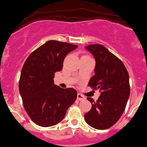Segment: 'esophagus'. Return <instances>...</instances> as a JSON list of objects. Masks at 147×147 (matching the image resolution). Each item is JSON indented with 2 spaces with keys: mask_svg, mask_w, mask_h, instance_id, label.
Wrapping results in <instances>:
<instances>
[{
  "mask_svg": "<svg viewBox=\"0 0 147 147\" xmlns=\"http://www.w3.org/2000/svg\"><path fill=\"white\" fill-rule=\"evenodd\" d=\"M77 100H85V97L84 96H82V94H78L77 95Z\"/></svg>",
  "mask_w": 147,
  "mask_h": 147,
  "instance_id": "esophagus-1",
  "label": "esophagus"
}]
</instances>
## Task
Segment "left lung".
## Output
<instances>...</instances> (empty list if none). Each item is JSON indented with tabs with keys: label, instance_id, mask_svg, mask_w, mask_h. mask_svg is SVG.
Instances as JSON below:
<instances>
[{
	"label": "left lung",
	"instance_id": "obj_1",
	"mask_svg": "<svg viewBox=\"0 0 147 147\" xmlns=\"http://www.w3.org/2000/svg\"><path fill=\"white\" fill-rule=\"evenodd\" d=\"M85 48L96 60L95 75L88 85L99 89L101 94L96 102L87 97L92 106L84 119L93 128L104 130L115 125L125 111L130 95L129 74L123 63L105 47L94 44Z\"/></svg>",
	"mask_w": 147,
	"mask_h": 147
}]
</instances>
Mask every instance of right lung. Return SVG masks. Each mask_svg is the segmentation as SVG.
Wrapping results in <instances>:
<instances>
[{
  "mask_svg": "<svg viewBox=\"0 0 147 147\" xmlns=\"http://www.w3.org/2000/svg\"><path fill=\"white\" fill-rule=\"evenodd\" d=\"M76 45L49 40L34 50L25 60L19 80L24 108L36 125L51 127L61 122L76 101L77 91L54 84L55 73L63 69L65 58Z\"/></svg>",
  "mask_w": 147,
  "mask_h": 147,
  "instance_id": "right-lung-1",
  "label": "right lung"
}]
</instances>
